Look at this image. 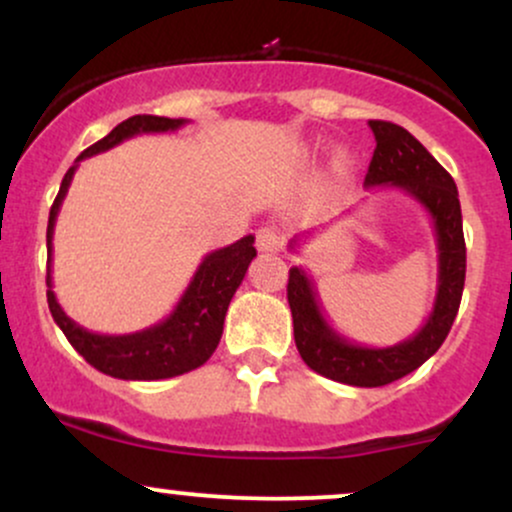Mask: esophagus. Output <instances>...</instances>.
<instances>
[{
  "label": "esophagus",
  "mask_w": 512,
  "mask_h": 512,
  "mask_svg": "<svg viewBox=\"0 0 512 512\" xmlns=\"http://www.w3.org/2000/svg\"><path fill=\"white\" fill-rule=\"evenodd\" d=\"M257 248L262 252H279L284 248V236L279 233L276 226H262L257 231Z\"/></svg>",
  "instance_id": "obj_1"
}]
</instances>
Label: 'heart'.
I'll list each match as a JSON object with an SVG mask.
<instances>
[{"label":"heart","mask_w":512,"mask_h":512,"mask_svg":"<svg viewBox=\"0 0 512 512\" xmlns=\"http://www.w3.org/2000/svg\"><path fill=\"white\" fill-rule=\"evenodd\" d=\"M334 163H337V168L342 170V173H349V170L354 168V158H351V154L346 149L337 151V156H334Z\"/></svg>","instance_id":"heart-1"}]
</instances>
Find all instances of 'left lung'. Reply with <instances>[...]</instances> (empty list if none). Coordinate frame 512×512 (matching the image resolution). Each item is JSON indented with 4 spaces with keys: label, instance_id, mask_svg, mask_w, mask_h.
<instances>
[{
    "label": "left lung",
    "instance_id": "left-lung-1",
    "mask_svg": "<svg viewBox=\"0 0 512 512\" xmlns=\"http://www.w3.org/2000/svg\"><path fill=\"white\" fill-rule=\"evenodd\" d=\"M368 127L375 134V151L363 185L368 190H404L428 211L438 243V289L424 327L404 342L378 349L354 344L334 332L320 310L313 279L305 269L291 267L286 296L298 354L315 373L354 387L395 383L436 354L460 310L467 272L462 209L455 180L404 127L383 120H370ZM296 243L298 238H293L291 248H296Z\"/></svg>",
    "mask_w": 512,
    "mask_h": 512
}]
</instances>
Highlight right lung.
<instances>
[{
  "label": "right lung",
  "instance_id": "obj_1",
  "mask_svg": "<svg viewBox=\"0 0 512 512\" xmlns=\"http://www.w3.org/2000/svg\"><path fill=\"white\" fill-rule=\"evenodd\" d=\"M187 120H173V117L158 115H134L120 122L108 137L96 142L74 161V166L64 175L60 192L50 209L48 219V305L55 317L57 327L69 339V344L91 363L93 368L105 375H113L120 380H163L175 375L190 373L209 361L216 346L221 342L223 320H226L228 303L233 293L243 284L252 257L257 255L255 236H245L236 240L228 248L214 250L204 257L192 276L190 286L180 296L178 305L173 308L166 320L154 327H146L142 332L132 334H98L88 332L62 310L52 291V236H55V221L60 207L67 197L69 185L79 168V163L88 156H96L101 151L113 149L125 139L137 134L151 132H175Z\"/></svg>",
  "mask_w": 512,
  "mask_h": 512
}]
</instances>
